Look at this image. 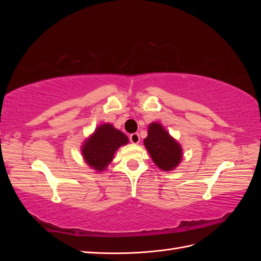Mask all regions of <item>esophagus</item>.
Masks as SVG:
<instances>
[{
  "label": "esophagus",
  "instance_id": "1",
  "mask_svg": "<svg viewBox=\"0 0 261 261\" xmlns=\"http://www.w3.org/2000/svg\"><path fill=\"white\" fill-rule=\"evenodd\" d=\"M129 140H130V143H132V144H134V145H137V144L139 143V140H140L139 135H138L137 133H134V134H132V135H129Z\"/></svg>",
  "mask_w": 261,
  "mask_h": 261
}]
</instances>
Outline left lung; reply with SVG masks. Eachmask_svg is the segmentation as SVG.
<instances>
[{"label":"left lung","mask_w":261,"mask_h":261,"mask_svg":"<svg viewBox=\"0 0 261 261\" xmlns=\"http://www.w3.org/2000/svg\"><path fill=\"white\" fill-rule=\"evenodd\" d=\"M144 144L156 167L162 171L175 169L183 156L180 145L160 123L153 122L149 125Z\"/></svg>","instance_id":"8db88e82"}]
</instances>
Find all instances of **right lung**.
Returning <instances> with one entry per match:
<instances>
[{"mask_svg":"<svg viewBox=\"0 0 261 261\" xmlns=\"http://www.w3.org/2000/svg\"><path fill=\"white\" fill-rule=\"evenodd\" d=\"M128 143L127 136L114 126L105 123L96 128L92 135L85 140L82 153L87 164L97 172H102L113 160L116 150Z\"/></svg>","mask_w":261,"mask_h":261,"instance_id":"add662e5","label":"right lung"}]
</instances>
